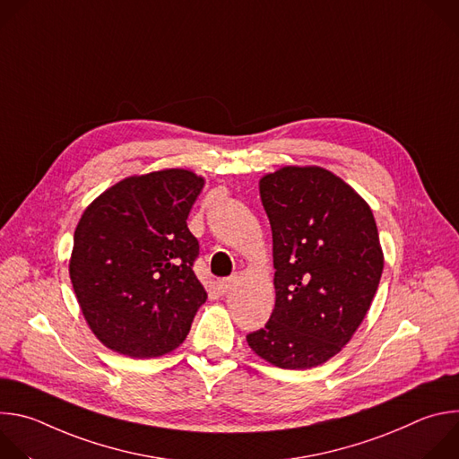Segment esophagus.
<instances>
[{
  "mask_svg": "<svg viewBox=\"0 0 459 459\" xmlns=\"http://www.w3.org/2000/svg\"><path fill=\"white\" fill-rule=\"evenodd\" d=\"M232 287H234V278H225V280H220V281H218V290H220L221 294H227Z\"/></svg>",
  "mask_w": 459,
  "mask_h": 459,
  "instance_id": "34e87169",
  "label": "esophagus"
}]
</instances>
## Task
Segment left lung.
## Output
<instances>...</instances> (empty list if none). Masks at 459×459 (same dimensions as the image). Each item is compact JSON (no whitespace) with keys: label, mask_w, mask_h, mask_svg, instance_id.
Returning <instances> with one entry per match:
<instances>
[{"label":"left lung","mask_w":459,"mask_h":459,"mask_svg":"<svg viewBox=\"0 0 459 459\" xmlns=\"http://www.w3.org/2000/svg\"><path fill=\"white\" fill-rule=\"evenodd\" d=\"M273 229L276 303L248 347L280 368L336 356L367 316L383 273L374 214L331 170L283 167L259 179Z\"/></svg>","instance_id":"obj_1"}]
</instances>
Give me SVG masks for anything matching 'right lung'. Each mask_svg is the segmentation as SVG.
Wrapping results in <instances>:
<instances>
[{
  "label": "right lung",
  "mask_w": 459,
  "mask_h": 459,
  "mask_svg": "<svg viewBox=\"0 0 459 459\" xmlns=\"http://www.w3.org/2000/svg\"><path fill=\"white\" fill-rule=\"evenodd\" d=\"M205 179L163 169L130 176L85 209L69 261L94 336L130 358H158L183 343L207 292L192 265L200 243L186 227Z\"/></svg>",
  "instance_id": "1"
}]
</instances>
